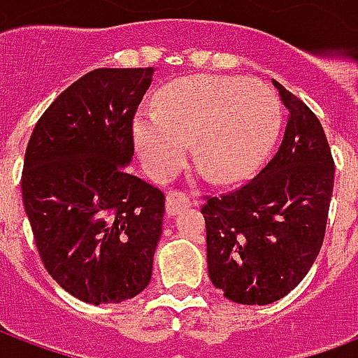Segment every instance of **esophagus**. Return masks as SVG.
I'll use <instances>...</instances> for the list:
<instances>
[{
	"label": "esophagus",
	"mask_w": 358,
	"mask_h": 358,
	"mask_svg": "<svg viewBox=\"0 0 358 358\" xmlns=\"http://www.w3.org/2000/svg\"><path fill=\"white\" fill-rule=\"evenodd\" d=\"M192 205V199H189V195L184 194V192H169L166 194V213L174 217V215H178L180 210L186 209Z\"/></svg>",
	"instance_id": "1"
}]
</instances>
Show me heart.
<instances>
[{
	"label": "heart",
	"instance_id": "1",
	"mask_svg": "<svg viewBox=\"0 0 358 358\" xmlns=\"http://www.w3.org/2000/svg\"><path fill=\"white\" fill-rule=\"evenodd\" d=\"M282 124L276 95L232 76H187L155 97V113L134 120V143L151 171L166 172L194 143L195 164L210 180L245 178L263 161Z\"/></svg>",
	"mask_w": 358,
	"mask_h": 358
}]
</instances>
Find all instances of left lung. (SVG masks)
I'll return each mask as SVG.
<instances>
[{"label": "left lung", "instance_id": "left-lung-1", "mask_svg": "<svg viewBox=\"0 0 358 358\" xmlns=\"http://www.w3.org/2000/svg\"><path fill=\"white\" fill-rule=\"evenodd\" d=\"M274 82L287 109L284 140L263 171L234 192L205 197L213 285L241 305L282 299L307 276L322 248L334 159L320 120Z\"/></svg>", "mask_w": 358, "mask_h": 358}]
</instances>
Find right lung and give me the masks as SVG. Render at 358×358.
I'll list each match as a JSON object with an SVG mask.
<instances>
[{"mask_svg": "<svg viewBox=\"0 0 358 358\" xmlns=\"http://www.w3.org/2000/svg\"><path fill=\"white\" fill-rule=\"evenodd\" d=\"M153 69H95L45 109L30 136L22 203L50 276L92 305L148 287L164 194L124 166Z\"/></svg>", "mask_w": 358, "mask_h": 358, "instance_id": "right-lung-1", "label": "right lung"}]
</instances>
